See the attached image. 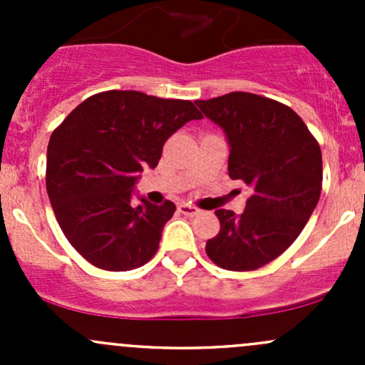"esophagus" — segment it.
I'll return each instance as SVG.
<instances>
[{"instance_id":"obj_1","label":"esophagus","mask_w":365,"mask_h":365,"mask_svg":"<svg viewBox=\"0 0 365 365\" xmlns=\"http://www.w3.org/2000/svg\"><path fill=\"white\" fill-rule=\"evenodd\" d=\"M178 212L183 213V215H187V217H194V215H197V213H200V210H197L196 206H192V205L182 203L178 206Z\"/></svg>"}]
</instances>
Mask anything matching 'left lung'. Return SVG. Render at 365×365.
<instances>
[{"mask_svg": "<svg viewBox=\"0 0 365 365\" xmlns=\"http://www.w3.org/2000/svg\"><path fill=\"white\" fill-rule=\"evenodd\" d=\"M194 104L224 130L227 173L252 189L244 213L217 210L206 254L220 268L247 272L281 256L307 224L322 194V150L302 118L261 95L233 91Z\"/></svg>", "mask_w": 365, "mask_h": 365, "instance_id": "left-lung-1", "label": "left lung"}]
</instances>
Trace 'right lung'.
Returning <instances> with one entry per match:
<instances>
[{
	"mask_svg": "<svg viewBox=\"0 0 365 365\" xmlns=\"http://www.w3.org/2000/svg\"><path fill=\"white\" fill-rule=\"evenodd\" d=\"M201 118L189 101L111 90L81 102L53 132L47 194L61 231L84 259L109 272L152 259L176 206L141 196L134 205L132 190L143 169L159 164L168 138Z\"/></svg>",
	"mask_w": 365,
	"mask_h": 365,
	"instance_id": "right-lung-1",
	"label": "right lung"
}]
</instances>
